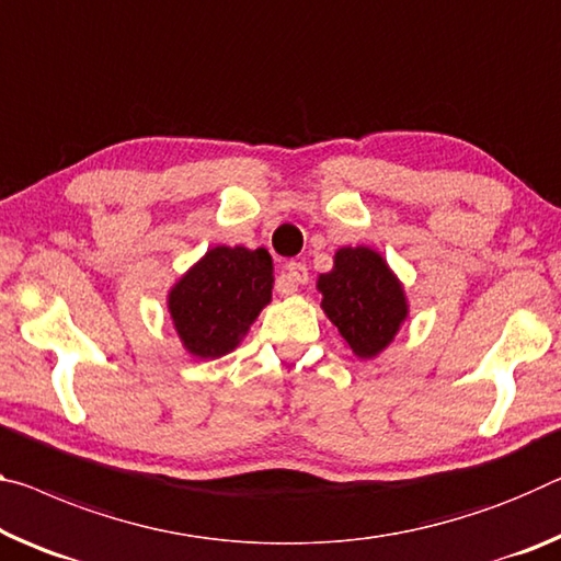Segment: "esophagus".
I'll return each mask as SVG.
<instances>
[{
    "label": "esophagus",
    "instance_id": "esophagus-1",
    "mask_svg": "<svg viewBox=\"0 0 561 561\" xmlns=\"http://www.w3.org/2000/svg\"><path fill=\"white\" fill-rule=\"evenodd\" d=\"M309 279V272H307V266L301 264V262H289L287 266H284V272L279 274V279H277V291L279 295H295L297 291V287L299 284H305Z\"/></svg>",
    "mask_w": 561,
    "mask_h": 561
}]
</instances>
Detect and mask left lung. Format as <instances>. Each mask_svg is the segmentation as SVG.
<instances>
[{
  "label": "left lung",
  "instance_id": "1",
  "mask_svg": "<svg viewBox=\"0 0 561 561\" xmlns=\"http://www.w3.org/2000/svg\"><path fill=\"white\" fill-rule=\"evenodd\" d=\"M317 289L324 314L362 359L377 357L407 319L402 284L369 247L340 249L334 270L319 277Z\"/></svg>",
  "mask_w": 561,
  "mask_h": 561
}]
</instances>
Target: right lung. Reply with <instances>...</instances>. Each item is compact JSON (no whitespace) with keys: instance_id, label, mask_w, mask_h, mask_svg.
<instances>
[{"instance_id":"add662e5","label":"right lung","mask_w":561,"mask_h":561,"mask_svg":"<svg viewBox=\"0 0 561 561\" xmlns=\"http://www.w3.org/2000/svg\"><path fill=\"white\" fill-rule=\"evenodd\" d=\"M266 249L215 247L169 291V314L186 352L217 359L242 342L272 299Z\"/></svg>"}]
</instances>
